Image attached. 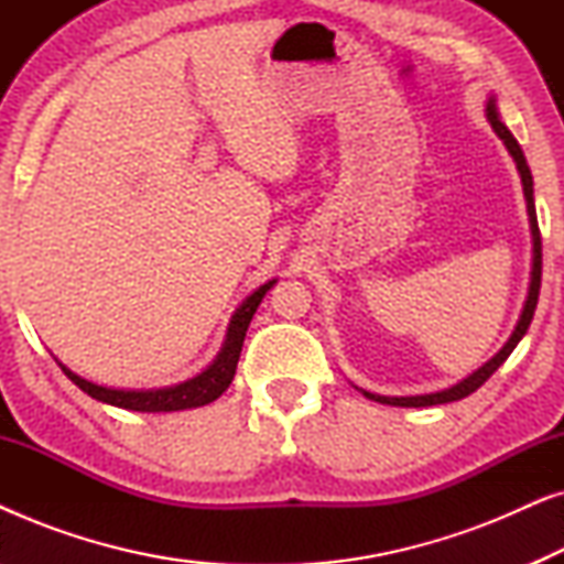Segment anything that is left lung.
I'll list each match as a JSON object with an SVG mask.
<instances>
[{
	"instance_id": "1",
	"label": "left lung",
	"mask_w": 564,
	"mask_h": 564,
	"mask_svg": "<svg viewBox=\"0 0 564 564\" xmlns=\"http://www.w3.org/2000/svg\"><path fill=\"white\" fill-rule=\"evenodd\" d=\"M488 120L492 130H496L500 141L506 143L508 153H511L513 161H516V169H519L521 174V182H523V197H527V210H529V223H531V236H534V269H531V284H529V297H527V305H523V313H521V321L519 326H516L513 336L508 338V344L500 349L496 357H492L488 365L477 369L475 375H469L465 382L454 384L449 390H442V392H431V395H413V398H384V395H372V392H365L369 400H377V403H384V405H403V408H426V405H442V403H452V400H462L467 395H473V392L480 388L490 380V375L496 372V369L503 365V361L511 357V351L516 349V344L521 341L523 334H527L529 326H531V318H534V311H536V300H539V288H542V234H539V223H536V207H534V180H531V172H529V164L527 159H523V151L516 138L511 135V130H508L503 122L498 118V107H496V99H490L488 102Z\"/></svg>"
}]
</instances>
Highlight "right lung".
Masks as SVG:
<instances>
[{"label": "right lung", "instance_id": "obj_1", "mask_svg": "<svg viewBox=\"0 0 564 564\" xmlns=\"http://www.w3.org/2000/svg\"><path fill=\"white\" fill-rule=\"evenodd\" d=\"M272 284H274V280L261 284V288L253 292V295L246 300L241 307H238L234 321H230V326H228V338H226V344H223L218 359H215L203 375L192 377V380L182 382V384H174V388L141 390V392L138 390H110V388H99V384L82 380L79 375H74L72 369H66L64 365H61V369H64V375L68 377V380H72L74 384H79L87 395L102 400V403L128 408V411L169 413V411H184V408H197V405L213 403V400L220 398L223 392L228 390V384L234 382L246 330H249V323L253 318V313H257L261 297L267 295V290L272 288Z\"/></svg>", "mask_w": 564, "mask_h": 564}]
</instances>
